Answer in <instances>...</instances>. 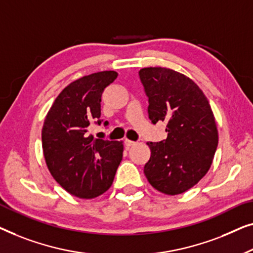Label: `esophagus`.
I'll return each instance as SVG.
<instances>
[{
    "label": "esophagus",
    "instance_id": "obj_1",
    "mask_svg": "<svg viewBox=\"0 0 253 253\" xmlns=\"http://www.w3.org/2000/svg\"><path fill=\"white\" fill-rule=\"evenodd\" d=\"M136 144V142H134V141H130V140H125V145H126V148H130V147H133V145H135Z\"/></svg>",
    "mask_w": 253,
    "mask_h": 253
}]
</instances>
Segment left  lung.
Segmentation results:
<instances>
[{
    "instance_id": "8db88e82",
    "label": "left lung",
    "mask_w": 253,
    "mask_h": 253,
    "mask_svg": "<svg viewBox=\"0 0 253 253\" xmlns=\"http://www.w3.org/2000/svg\"><path fill=\"white\" fill-rule=\"evenodd\" d=\"M149 98L152 124L166 123L167 138L148 142L151 156L144 174L166 195L189 190L208 173L218 147V129L211 105L190 78L166 67L138 72Z\"/></svg>"
}]
</instances>
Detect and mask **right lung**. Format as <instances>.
Wrapping results in <instances>:
<instances>
[{
	"mask_svg": "<svg viewBox=\"0 0 253 253\" xmlns=\"http://www.w3.org/2000/svg\"><path fill=\"white\" fill-rule=\"evenodd\" d=\"M117 77L115 71H102L73 81L60 91L45 116V164L57 182L76 197L90 199L105 193L123 159L122 141L88 135L91 123L101 125L102 92Z\"/></svg>",
	"mask_w": 253,
	"mask_h": 253,
	"instance_id": "obj_1",
	"label": "right lung"
}]
</instances>
